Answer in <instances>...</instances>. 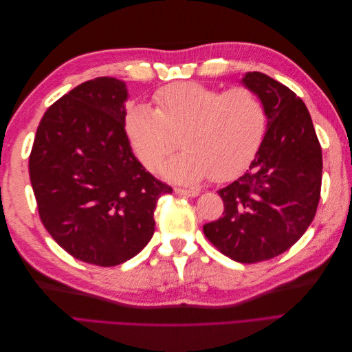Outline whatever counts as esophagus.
Returning <instances> with one entry per match:
<instances>
[{"label": "esophagus", "mask_w": 352, "mask_h": 352, "mask_svg": "<svg viewBox=\"0 0 352 352\" xmlns=\"http://www.w3.org/2000/svg\"><path fill=\"white\" fill-rule=\"evenodd\" d=\"M175 192L177 195H184V197H190V198H195L199 195L198 190H190V189H180V188H176Z\"/></svg>", "instance_id": "1"}]
</instances>
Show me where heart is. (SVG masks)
Masks as SVG:
<instances>
[{
  "label": "heart",
  "instance_id": "b5f03b06",
  "mask_svg": "<svg viewBox=\"0 0 352 352\" xmlns=\"http://www.w3.org/2000/svg\"><path fill=\"white\" fill-rule=\"evenodd\" d=\"M157 109L135 104L124 127L140 162L154 168L180 145L184 153L160 166V173L179 184L211 177L226 182L247 167L265 131L260 98L248 88L220 91L202 83L172 85L155 95Z\"/></svg>",
  "mask_w": 352,
  "mask_h": 352
}]
</instances>
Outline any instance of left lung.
Instances as JSON below:
<instances>
[{
  "label": "left lung",
  "instance_id": "obj_1",
  "mask_svg": "<svg viewBox=\"0 0 352 352\" xmlns=\"http://www.w3.org/2000/svg\"><path fill=\"white\" fill-rule=\"evenodd\" d=\"M241 83L260 98L267 126L247 173L219 190L223 217L204 235L238 263L270 260L289 250L311 225L320 199L322 148L302 100L260 72Z\"/></svg>",
  "mask_w": 352,
  "mask_h": 352
}]
</instances>
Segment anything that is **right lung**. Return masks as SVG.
<instances>
[{"mask_svg":"<svg viewBox=\"0 0 352 352\" xmlns=\"http://www.w3.org/2000/svg\"><path fill=\"white\" fill-rule=\"evenodd\" d=\"M126 83H80L45 111L29 157L39 217L60 247L80 261L111 267L154 235V210L172 194L133 155L124 131Z\"/></svg>","mask_w":352,"mask_h":352,"instance_id":"right-lung-1","label":"right lung"}]
</instances>
